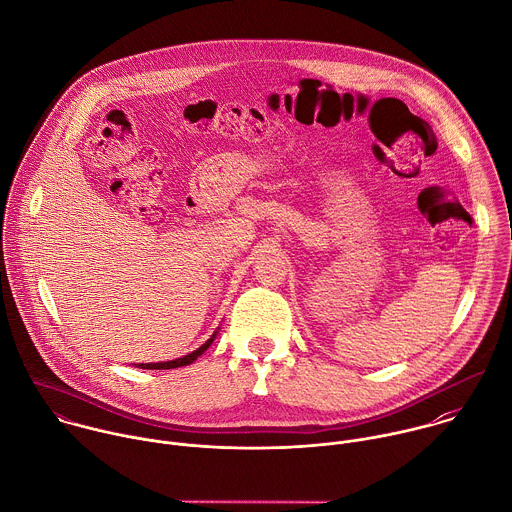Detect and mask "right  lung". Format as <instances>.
Returning <instances> with one entry per match:
<instances>
[{"instance_id":"add662e5","label":"right lung","mask_w":512,"mask_h":512,"mask_svg":"<svg viewBox=\"0 0 512 512\" xmlns=\"http://www.w3.org/2000/svg\"><path fill=\"white\" fill-rule=\"evenodd\" d=\"M217 333L219 331H215L197 351H193V353H189V355H183V357H179V359H175V361H165V363H139L137 367L139 369H177V367H185V365H191L197 357H201L209 347H211V343L215 341V337H217Z\"/></svg>"}]
</instances>
